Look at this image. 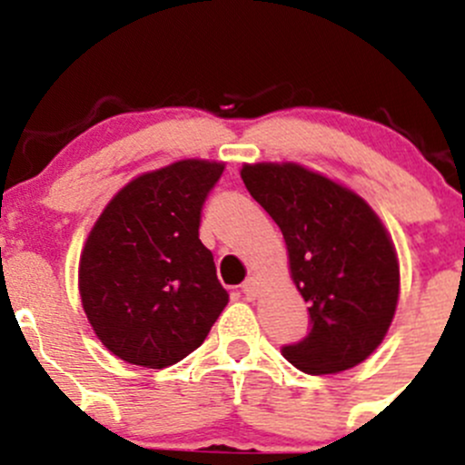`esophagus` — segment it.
<instances>
[{"instance_id": "obj_1", "label": "esophagus", "mask_w": 465, "mask_h": 465, "mask_svg": "<svg viewBox=\"0 0 465 465\" xmlns=\"http://www.w3.org/2000/svg\"><path fill=\"white\" fill-rule=\"evenodd\" d=\"M242 294H245V299H254L256 294H259V281H256L254 276L242 283Z\"/></svg>"}]
</instances>
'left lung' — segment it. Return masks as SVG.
Returning a JSON list of instances; mask_svg holds the SVG:
<instances>
[{
    "mask_svg": "<svg viewBox=\"0 0 465 465\" xmlns=\"http://www.w3.org/2000/svg\"><path fill=\"white\" fill-rule=\"evenodd\" d=\"M242 182L279 224L311 331L281 349L299 371L364 362L391 326L401 290L393 242L360 195L299 163H245Z\"/></svg>",
    "mask_w": 465,
    "mask_h": 465,
    "instance_id": "1",
    "label": "left lung"
}]
</instances>
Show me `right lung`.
I'll return each instance as SVG.
<instances>
[{
    "label": "right lung",
    "instance_id": "obj_1",
    "mask_svg": "<svg viewBox=\"0 0 465 465\" xmlns=\"http://www.w3.org/2000/svg\"><path fill=\"white\" fill-rule=\"evenodd\" d=\"M224 163L182 159L125 184L98 215L78 267L83 308L116 358L163 369L193 353L229 302L200 218Z\"/></svg>",
    "mask_w": 465,
    "mask_h": 465
}]
</instances>
